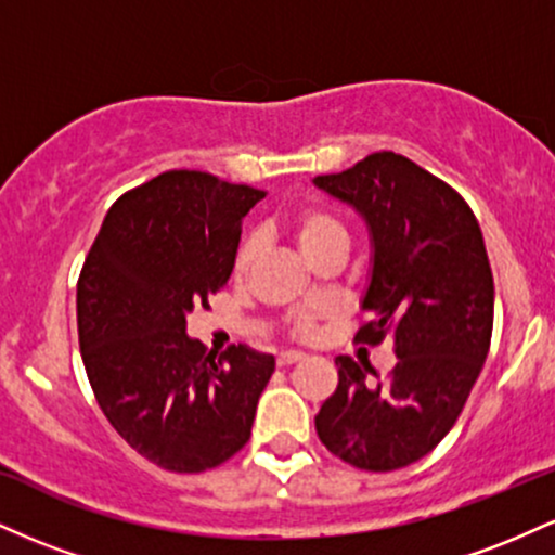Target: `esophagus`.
<instances>
[{
	"label": "esophagus",
	"mask_w": 555,
	"mask_h": 555,
	"mask_svg": "<svg viewBox=\"0 0 555 555\" xmlns=\"http://www.w3.org/2000/svg\"><path fill=\"white\" fill-rule=\"evenodd\" d=\"M299 360H305L302 352H282V354H279V358H276L279 367H289V365H295V362H299Z\"/></svg>",
	"instance_id": "34e87169"
}]
</instances>
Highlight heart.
Returning <instances> with one entry per match:
<instances>
[{
	"instance_id": "b5f03b06",
	"label": "heart",
	"mask_w": 555,
	"mask_h": 555,
	"mask_svg": "<svg viewBox=\"0 0 555 555\" xmlns=\"http://www.w3.org/2000/svg\"><path fill=\"white\" fill-rule=\"evenodd\" d=\"M289 229H292V237H295V242L299 245V250L305 253V258L308 260L318 256L321 250H326V247H334V245L347 247V229H344L341 221L323 206L297 208L289 219ZM258 250H260V240L256 234H247V237L240 242L237 256H234V276H245V273L250 271V266L256 263L258 258ZM292 331H295L297 336H302V339H308V336H313L315 331V318L310 313L297 315Z\"/></svg>"
}]
</instances>
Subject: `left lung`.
Listing matches in <instances>:
<instances>
[{"instance_id":"8db88e82","label":"left lung","mask_w":555,"mask_h":555,"mask_svg":"<svg viewBox=\"0 0 555 555\" xmlns=\"http://www.w3.org/2000/svg\"><path fill=\"white\" fill-rule=\"evenodd\" d=\"M365 219L371 282L354 341L393 339L388 380L347 354L339 386L315 415L321 443L367 473H391L430 454L454 428L493 334V273L467 201L430 171L378 151L313 180Z\"/></svg>"}]
</instances>
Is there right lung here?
Returning a JSON list of instances; mask_svg holds the SVG:
<instances>
[{"label":"right lung","mask_w":555,"mask_h":555,"mask_svg":"<svg viewBox=\"0 0 555 555\" xmlns=\"http://www.w3.org/2000/svg\"><path fill=\"white\" fill-rule=\"evenodd\" d=\"M263 190L175 169L119 197L78 279L82 365L112 428L169 473H206L250 441L273 354L216 358L188 336L193 305L229 282Z\"/></svg>","instance_id":"right-lung-1"}]
</instances>
